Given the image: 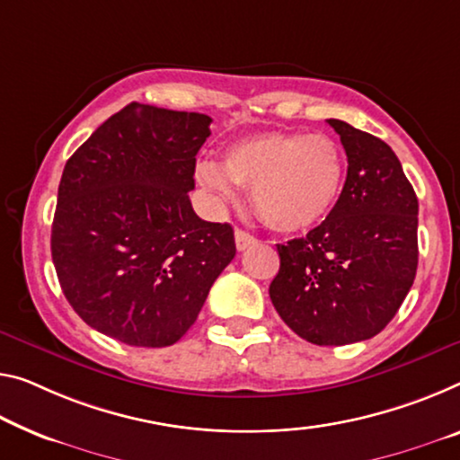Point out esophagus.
<instances>
[{
	"label": "esophagus",
	"instance_id": "esophagus-1",
	"mask_svg": "<svg viewBox=\"0 0 460 460\" xmlns=\"http://www.w3.org/2000/svg\"><path fill=\"white\" fill-rule=\"evenodd\" d=\"M234 240H236V249L238 251L249 249L251 244L257 243V238H254L252 234H249V232H246V230H240V228L234 232Z\"/></svg>",
	"mask_w": 460,
	"mask_h": 460
}]
</instances>
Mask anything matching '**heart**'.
<instances>
[{
	"mask_svg": "<svg viewBox=\"0 0 460 460\" xmlns=\"http://www.w3.org/2000/svg\"><path fill=\"white\" fill-rule=\"evenodd\" d=\"M345 179V154L335 137L306 131H270L240 139L222 156V168L203 162L197 181L228 201L236 187L267 226L306 232L335 209Z\"/></svg>",
	"mask_w": 460,
	"mask_h": 460,
	"instance_id": "1",
	"label": "heart"
}]
</instances>
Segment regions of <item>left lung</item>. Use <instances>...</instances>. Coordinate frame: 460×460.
Here are the masks:
<instances>
[{"label": "left lung", "instance_id": "obj_1", "mask_svg": "<svg viewBox=\"0 0 460 460\" xmlns=\"http://www.w3.org/2000/svg\"><path fill=\"white\" fill-rule=\"evenodd\" d=\"M348 154L335 209L304 238L278 244L270 296L281 319L314 345L378 335L418 271V197L383 139L327 121Z\"/></svg>", "mask_w": 460, "mask_h": 460}]
</instances>
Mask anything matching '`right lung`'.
Wrapping results in <instances>:
<instances>
[{
    "mask_svg": "<svg viewBox=\"0 0 460 460\" xmlns=\"http://www.w3.org/2000/svg\"><path fill=\"white\" fill-rule=\"evenodd\" d=\"M211 119L131 102L63 168L51 254L80 319L136 348L179 341L234 259L230 224L193 211L195 156Z\"/></svg>",
    "mask_w": 460,
    "mask_h": 460,
    "instance_id": "right-lung-1",
    "label": "right lung"
}]
</instances>
